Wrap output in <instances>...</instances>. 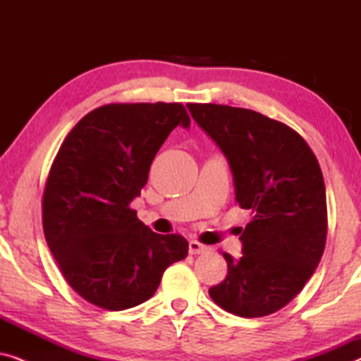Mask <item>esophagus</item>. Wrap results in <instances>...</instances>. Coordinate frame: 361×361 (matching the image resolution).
<instances>
[{"instance_id": "34e87169", "label": "esophagus", "mask_w": 361, "mask_h": 361, "mask_svg": "<svg viewBox=\"0 0 361 361\" xmlns=\"http://www.w3.org/2000/svg\"><path fill=\"white\" fill-rule=\"evenodd\" d=\"M207 250H209V246L202 245V243H199V241H195V240L189 241V253H190V255H200V253H205Z\"/></svg>"}]
</instances>
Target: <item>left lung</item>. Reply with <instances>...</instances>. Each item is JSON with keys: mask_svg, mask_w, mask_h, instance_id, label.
I'll return each mask as SVG.
<instances>
[{"mask_svg": "<svg viewBox=\"0 0 361 361\" xmlns=\"http://www.w3.org/2000/svg\"><path fill=\"white\" fill-rule=\"evenodd\" d=\"M187 106L228 161L235 200L253 215L240 236L243 256L224 253L228 273L210 298L240 317L273 314L300 293L324 255L327 199L317 157L293 128L258 111Z\"/></svg>", "mask_w": 361, "mask_h": 361, "instance_id": "obj_1", "label": "left lung"}]
</instances>
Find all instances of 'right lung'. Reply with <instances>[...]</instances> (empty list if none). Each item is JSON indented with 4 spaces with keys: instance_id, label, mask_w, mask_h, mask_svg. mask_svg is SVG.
Wrapping results in <instances>:
<instances>
[{
    "instance_id": "right-lung-1",
    "label": "right lung",
    "mask_w": 361,
    "mask_h": 361,
    "mask_svg": "<svg viewBox=\"0 0 361 361\" xmlns=\"http://www.w3.org/2000/svg\"><path fill=\"white\" fill-rule=\"evenodd\" d=\"M177 125L190 126L180 103H110L73 126L52 162L44 235L71 288L97 307L142 304L187 256L184 236L154 233L130 207Z\"/></svg>"
}]
</instances>
